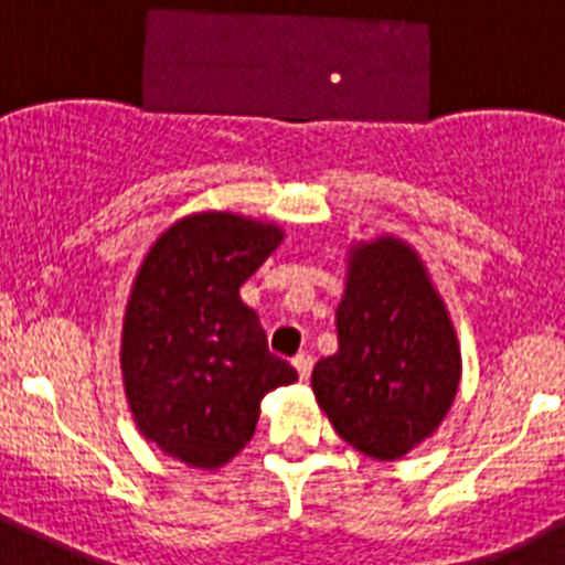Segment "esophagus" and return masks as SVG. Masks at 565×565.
I'll list each match as a JSON object with an SVG mask.
<instances>
[{
  "label": "esophagus",
  "instance_id": "1",
  "mask_svg": "<svg viewBox=\"0 0 565 565\" xmlns=\"http://www.w3.org/2000/svg\"><path fill=\"white\" fill-rule=\"evenodd\" d=\"M294 367H297L299 382H308V376H311V367H313L311 353H299V356L294 359Z\"/></svg>",
  "mask_w": 565,
  "mask_h": 565
}]
</instances>
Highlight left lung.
<instances>
[{"label": "left lung", "mask_w": 565, "mask_h": 565, "mask_svg": "<svg viewBox=\"0 0 565 565\" xmlns=\"http://www.w3.org/2000/svg\"><path fill=\"white\" fill-rule=\"evenodd\" d=\"M337 308L339 351L311 373L333 430L396 461L436 436L461 384V344L416 248L396 234L353 239Z\"/></svg>", "instance_id": "8db88e82"}]
</instances>
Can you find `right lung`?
<instances>
[{
  "mask_svg": "<svg viewBox=\"0 0 565 565\" xmlns=\"http://www.w3.org/2000/svg\"><path fill=\"white\" fill-rule=\"evenodd\" d=\"M286 228L237 212H192L149 246L129 288L121 376L135 427L163 456L221 469L254 436L259 402L297 382L268 353L239 286Z\"/></svg>",
  "mask_w": 565,
  "mask_h": 565,
  "instance_id": "right-lung-1",
  "label": "right lung"
}]
</instances>
